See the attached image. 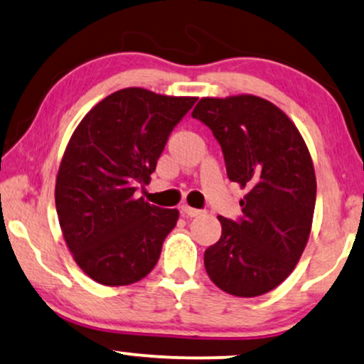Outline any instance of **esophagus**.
I'll return each instance as SVG.
<instances>
[{"label": "esophagus", "instance_id": "1", "mask_svg": "<svg viewBox=\"0 0 364 364\" xmlns=\"http://www.w3.org/2000/svg\"><path fill=\"white\" fill-rule=\"evenodd\" d=\"M181 212L185 213L186 217H198V215H201V210L190 207V205H186V203L181 205Z\"/></svg>", "mask_w": 364, "mask_h": 364}]
</instances>
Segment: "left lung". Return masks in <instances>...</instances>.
Returning <instances> with one entry per match:
<instances>
[{
    "instance_id": "8db88e82",
    "label": "left lung",
    "mask_w": 364,
    "mask_h": 364,
    "mask_svg": "<svg viewBox=\"0 0 364 364\" xmlns=\"http://www.w3.org/2000/svg\"><path fill=\"white\" fill-rule=\"evenodd\" d=\"M191 117L212 130L227 176L247 191L240 220L218 217L222 235L205 251V269L230 295H264L309 242L317 181L307 144L287 113L254 95L201 98Z\"/></svg>"
}]
</instances>
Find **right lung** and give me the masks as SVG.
<instances>
[{
    "mask_svg": "<svg viewBox=\"0 0 364 364\" xmlns=\"http://www.w3.org/2000/svg\"><path fill=\"white\" fill-rule=\"evenodd\" d=\"M196 102L125 87L96 103L69 139L55 178L59 225L74 261L107 287L140 282L176 227V208L135 198L169 134Z\"/></svg>",
    "mask_w": 364,
    "mask_h": 364,
    "instance_id": "right-lung-1",
    "label": "right lung"
}]
</instances>
